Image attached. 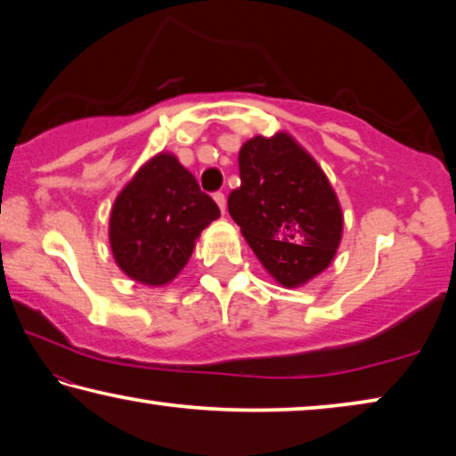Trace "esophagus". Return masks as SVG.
<instances>
[{
  "mask_svg": "<svg viewBox=\"0 0 456 456\" xmlns=\"http://www.w3.org/2000/svg\"><path fill=\"white\" fill-rule=\"evenodd\" d=\"M213 199H215V203L219 205L221 213H225V209H227V199H225V195H223V192H215Z\"/></svg>",
  "mask_w": 456,
  "mask_h": 456,
  "instance_id": "obj_1",
  "label": "esophagus"
}]
</instances>
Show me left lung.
<instances>
[{
	"label": "left lung",
	"mask_w": 456,
	"mask_h": 456,
	"mask_svg": "<svg viewBox=\"0 0 456 456\" xmlns=\"http://www.w3.org/2000/svg\"><path fill=\"white\" fill-rule=\"evenodd\" d=\"M239 176L229 215L267 272L288 288L323 272L344 219L318 163L289 134L256 136L239 151Z\"/></svg>",
	"instance_id": "left-lung-1"
}]
</instances>
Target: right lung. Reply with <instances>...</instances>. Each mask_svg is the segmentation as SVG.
Segmentation results:
<instances>
[{"label": "right lung", "instance_id": "add662e5", "mask_svg": "<svg viewBox=\"0 0 456 456\" xmlns=\"http://www.w3.org/2000/svg\"><path fill=\"white\" fill-rule=\"evenodd\" d=\"M219 207L173 154L160 152L114 200L110 247L134 281L165 285L187 265L195 239Z\"/></svg>", "mask_w": 456, "mask_h": 456}]
</instances>
